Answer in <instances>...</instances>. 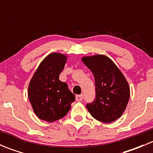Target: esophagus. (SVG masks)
Wrapping results in <instances>:
<instances>
[{
  "label": "esophagus",
  "mask_w": 153,
  "mask_h": 153,
  "mask_svg": "<svg viewBox=\"0 0 153 153\" xmlns=\"http://www.w3.org/2000/svg\"><path fill=\"white\" fill-rule=\"evenodd\" d=\"M76 101H81L83 100V95H78L75 96Z\"/></svg>",
  "instance_id": "obj_1"
}]
</instances>
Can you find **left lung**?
Returning a JSON list of instances; mask_svg holds the SVG:
<instances>
[{"label": "left lung", "mask_w": 153, "mask_h": 153, "mask_svg": "<svg viewBox=\"0 0 153 153\" xmlns=\"http://www.w3.org/2000/svg\"><path fill=\"white\" fill-rule=\"evenodd\" d=\"M82 61L95 78V98L86 108L93 118L104 123L122 115L130 96L129 86L115 63L104 55L83 57Z\"/></svg>", "instance_id": "left-lung-1"}]
</instances>
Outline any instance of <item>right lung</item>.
I'll list each match as a JSON object with an SVG mask.
<instances>
[{"label":"right lung","mask_w":153,"mask_h":153,"mask_svg":"<svg viewBox=\"0 0 153 153\" xmlns=\"http://www.w3.org/2000/svg\"><path fill=\"white\" fill-rule=\"evenodd\" d=\"M67 55L51 53L38 66L28 87V97L35 115L48 122L65 116L75 96L66 83L59 80Z\"/></svg>","instance_id":"obj_1"}]
</instances>
